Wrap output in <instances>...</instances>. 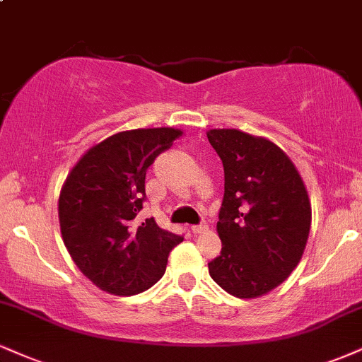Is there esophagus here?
Masks as SVG:
<instances>
[{
    "label": "esophagus",
    "mask_w": 362,
    "mask_h": 362,
    "mask_svg": "<svg viewBox=\"0 0 362 362\" xmlns=\"http://www.w3.org/2000/svg\"><path fill=\"white\" fill-rule=\"evenodd\" d=\"M192 233L194 234H202V233H206V230L209 229V226L207 224H199V226H192Z\"/></svg>",
    "instance_id": "esophagus-1"
}]
</instances>
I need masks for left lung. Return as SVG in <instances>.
<instances>
[{
	"instance_id": "left-lung-1",
	"label": "left lung",
	"mask_w": 362,
	"mask_h": 362,
	"mask_svg": "<svg viewBox=\"0 0 362 362\" xmlns=\"http://www.w3.org/2000/svg\"><path fill=\"white\" fill-rule=\"evenodd\" d=\"M224 165L217 234L223 250L209 275L238 298H258L281 285L307 246L312 207L288 155L267 138L209 129Z\"/></svg>"
}]
</instances>
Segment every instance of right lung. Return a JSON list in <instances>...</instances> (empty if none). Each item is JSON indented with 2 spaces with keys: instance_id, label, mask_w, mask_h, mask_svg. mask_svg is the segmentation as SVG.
I'll return each instance as SVG.
<instances>
[{
  "instance_id": "right-lung-1",
  "label": "right lung",
  "mask_w": 362,
  "mask_h": 362,
  "mask_svg": "<svg viewBox=\"0 0 362 362\" xmlns=\"http://www.w3.org/2000/svg\"><path fill=\"white\" fill-rule=\"evenodd\" d=\"M180 136L175 128L116 133L89 148L65 178L59 197L64 245L103 291L129 297L148 290L184 241L155 219L133 224L143 209L148 167Z\"/></svg>"
}]
</instances>
